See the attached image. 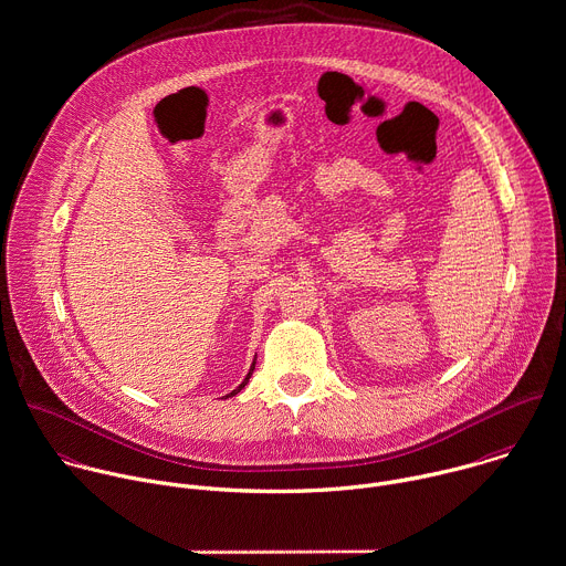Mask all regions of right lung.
I'll list each match as a JSON object with an SVG mask.
<instances>
[{"instance_id": "1", "label": "right lung", "mask_w": 566, "mask_h": 566, "mask_svg": "<svg viewBox=\"0 0 566 566\" xmlns=\"http://www.w3.org/2000/svg\"><path fill=\"white\" fill-rule=\"evenodd\" d=\"M252 371H254V363H252V367H250V371H248V376H245V379H243V381H241V384H239V386H237V388H234L232 392H228L226 397H232V395H237V392H239V390H241V388H243V386L248 384V379H250V376H252Z\"/></svg>"}]
</instances>
